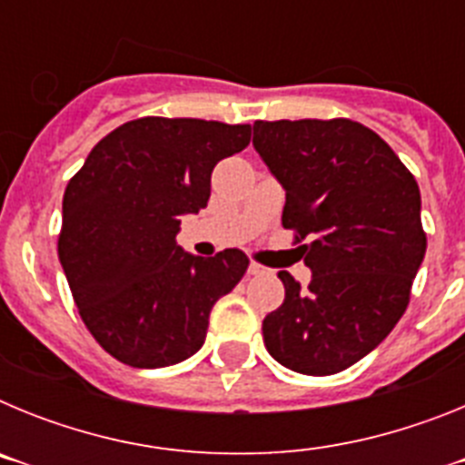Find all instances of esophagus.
<instances>
[{
    "label": "esophagus",
    "mask_w": 465,
    "mask_h": 465,
    "mask_svg": "<svg viewBox=\"0 0 465 465\" xmlns=\"http://www.w3.org/2000/svg\"><path fill=\"white\" fill-rule=\"evenodd\" d=\"M268 272V268H262L261 262H249V274H265Z\"/></svg>",
    "instance_id": "1"
}]
</instances>
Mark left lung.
<instances>
[{"instance_id":"obj_1","label":"left lung","mask_w":465,"mask_h":465,"mask_svg":"<svg viewBox=\"0 0 465 465\" xmlns=\"http://www.w3.org/2000/svg\"><path fill=\"white\" fill-rule=\"evenodd\" d=\"M253 146L286 191L282 223L312 270L289 272L282 307L262 319L274 361L335 375L371 354L408 310L426 253L414 176L371 127L332 121H256Z\"/></svg>"}]
</instances>
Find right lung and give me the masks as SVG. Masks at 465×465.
Wrapping results in <instances>:
<instances>
[{"label":"right lung","mask_w":465,"mask_h":465,"mask_svg":"<svg viewBox=\"0 0 465 465\" xmlns=\"http://www.w3.org/2000/svg\"><path fill=\"white\" fill-rule=\"evenodd\" d=\"M249 142L252 125L137 118L94 143L67 183L57 253L85 328L121 363L186 361L216 300L244 277V252L193 256L176 232L207 207L216 163Z\"/></svg>","instance_id":"obj_1"}]
</instances>
